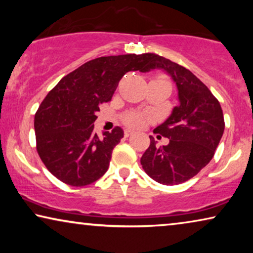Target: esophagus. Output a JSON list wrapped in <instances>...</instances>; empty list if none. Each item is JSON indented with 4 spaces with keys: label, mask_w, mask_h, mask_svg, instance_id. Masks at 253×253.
<instances>
[{
    "label": "esophagus",
    "mask_w": 253,
    "mask_h": 253,
    "mask_svg": "<svg viewBox=\"0 0 253 253\" xmlns=\"http://www.w3.org/2000/svg\"><path fill=\"white\" fill-rule=\"evenodd\" d=\"M131 134H133V131L130 130V129H126L124 130V137H129Z\"/></svg>",
    "instance_id": "34e87169"
}]
</instances>
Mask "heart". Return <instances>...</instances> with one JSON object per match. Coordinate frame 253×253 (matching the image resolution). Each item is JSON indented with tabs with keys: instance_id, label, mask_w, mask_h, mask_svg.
<instances>
[{
	"instance_id": "obj_1",
	"label": "heart",
	"mask_w": 253,
	"mask_h": 253,
	"mask_svg": "<svg viewBox=\"0 0 253 253\" xmlns=\"http://www.w3.org/2000/svg\"><path fill=\"white\" fill-rule=\"evenodd\" d=\"M153 81L169 83L167 79L162 78L161 76L155 77ZM123 122L126 123V126H129L131 127H137L138 129V127H143L146 126V123L148 122V116L146 115V114H143L139 112H129L123 116Z\"/></svg>"
}]
</instances>
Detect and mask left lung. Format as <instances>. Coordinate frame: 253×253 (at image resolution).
Listing matches in <instances>:
<instances>
[{"instance_id":"obj_1","label":"left lung","mask_w":253,"mask_h":253,"mask_svg":"<svg viewBox=\"0 0 253 253\" xmlns=\"http://www.w3.org/2000/svg\"><path fill=\"white\" fill-rule=\"evenodd\" d=\"M146 70L162 69L174 79L179 105L154 129L168 138L166 146L151 144L140 164L145 172L160 184L175 185L196 176L212 160L224 130L220 102L191 71L154 53L145 54Z\"/></svg>"}]
</instances>
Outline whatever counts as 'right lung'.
I'll list each match as a JSON object with an SVG mask.
<instances>
[{"instance_id":"add662e5","label":"right lung","mask_w":253,"mask_h":253,"mask_svg":"<svg viewBox=\"0 0 253 253\" xmlns=\"http://www.w3.org/2000/svg\"><path fill=\"white\" fill-rule=\"evenodd\" d=\"M146 67L145 54L98 57L64 76L48 93L34 116V130L38 154L55 177L85 186L105 175L123 130L116 126L100 139L93 131L95 114L112 100L126 72H145Z\"/></svg>"}]
</instances>
